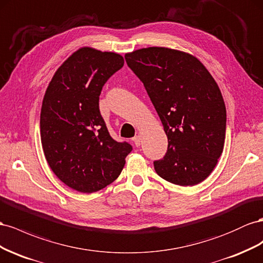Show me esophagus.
Listing matches in <instances>:
<instances>
[{"instance_id": "34e87169", "label": "esophagus", "mask_w": 263, "mask_h": 263, "mask_svg": "<svg viewBox=\"0 0 263 263\" xmlns=\"http://www.w3.org/2000/svg\"><path fill=\"white\" fill-rule=\"evenodd\" d=\"M132 141H133V143L136 144V146H140L141 145V137L140 136H136V137L132 139Z\"/></svg>"}]
</instances>
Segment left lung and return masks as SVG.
I'll return each mask as SVG.
<instances>
[{
  "label": "left lung",
  "instance_id": "obj_1",
  "mask_svg": "<svg viewBox=\"0 0 263 263\" xmlns=\"http://www.w3.org/2000/svg\"><path fill=\"white\" fill-rule=\"evenodd\" d=\"M167 136V152L154 162L165 181L194 186L211 175L223 151L226 107L220 89L199 59L167 47L126 52Z\"/></svg>",
  "mask_w": 263,
  "mask_h": 263
}]
</instances>
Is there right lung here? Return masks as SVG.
I'll use <instances>...</instances> for the list:
<instances>
[{
  "mask_svg": "<svg viewBox=\"0 0 263 263\" xmlns=\"http://www.w3.org/2000/svg\"><path fill=\"white\" fill-rule=\"evenodd\" d=\"M124 59L111 51L81 47L52 76L41 110V141L54 174L70 189L95 193L115 182L132 151L110 137L99 96Z\"/></svg>",
  "mask_w": 263,
  "mask_h": 263,
  "instance_id": "add662e5",
  "label": "right lung"
}]
</instances>
